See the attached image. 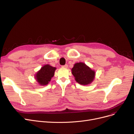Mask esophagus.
Returning <instances> with one entry per match:
<instances>
[{
  "mask_svg": "<svg viewBox=\"0 0 134 134\" xmlns=\"http://www.w3.org/2000/svg\"><path fill=\"white\" fill-rule=\"evenodd\" d=\"M61 67L62 68H67L68 67V65H64V66H62Z\"/></svg>",
  "mask_w": 134,
  "mask_h": 134,
  "instance_id": "1",
  "label": "esophagus"
}]
</instances>
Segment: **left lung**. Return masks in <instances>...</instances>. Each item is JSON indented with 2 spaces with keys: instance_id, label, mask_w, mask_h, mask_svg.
Segmentation results:
<instances>
[{
  "instance_id": "left-lung-1",
  "label": "left lung",
  "mask_w": 134,
  "mask_h": 134,
  "mask_svg": "<svg viewBox=\"0 0 134 134\" xmlns=\"http://www.w3.org/2000/svg\"><path fill=\"white\" fill-rule=\"evenodd\" d=\"M71 71L75 80L81 85L91 84L95 77V71L83 62L75 63Z\"/></svg>"
}]
</instances>
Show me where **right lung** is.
<instances>
[{
    "mask_svg": "<svg viewBox=\"0 0 134 134\" xmlns=\"http://www.w3.org/2000/svg\"><path fill=\"white\" fill-rule=\"evenodd\" d=\"M56 69V67L51 66L48 64L45 65L35 74L34 78L40 85H48L51 78L54 77Z\"/></svg>",
    "mask_w": 134,
    "mask_h": 134,
    "instance_id": "1",
    "label": "right lung"
}]
</instances>
